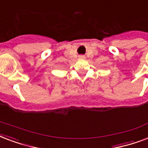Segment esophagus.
<instances>
[{
    "mask_svg": "<svg viewBox=\"0 0 148 148\" xmlns=\"http://www.w3.org/2000/svg\"><path fill=\"white\" fill-rule=\"evenodd\" d=\"M78 58H79V59H84V58H85V57H84V55H80Z\"/></svg>",
    "mask_w": 148,
    "mask_h": 148,
    "instance_id": "obj_1",
    "label": "esophagus"
}]
</instances>
